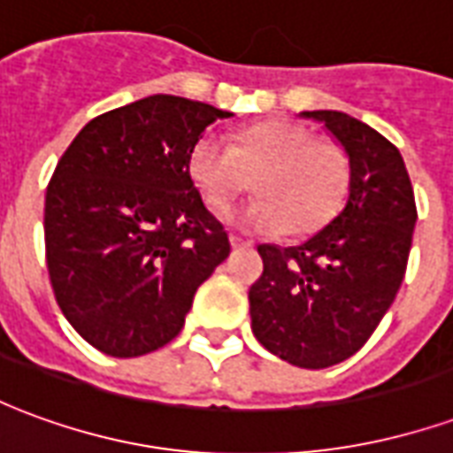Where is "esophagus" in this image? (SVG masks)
<instances>
[{
  "label": "esophagus",
  "instance_id": "obj_1",
  "mask_svg": "<svg viewBox=\"0 0 453 453\" xmlns=\"http://www.w3.org/2000/svg\"><path fill=\"white\" fill-rule=\"evenodd\" d=\"M230 245L233 247H252V240H245L240 235H230Z\"/></svg>",
  "mask_w": 453,
  "mask_h": 453
}]
</instances>
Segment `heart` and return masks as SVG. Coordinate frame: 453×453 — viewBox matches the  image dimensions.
Listing matches in <instances>:
<instances>
[{
    "mask_svg": "<svg viewBox=\"0 0 453 453\" xmlns=\"http://www.w3.org/2000/svg\"><path fill=\"white\" fill-rule=\"evenodd\" d=\"M187 174L203 203L226 213L255 177L259 196L240 213L262 233L305 235L325 226L347 196L351 165L347 150L296 120H265L242 130L230 145L208 130L194 140Z\"/></svg>",
    "mask_w": 453,
    "mask_h": 453,
    "instance_id": "heart-1",
    "label": "heart"
}]
</instances>
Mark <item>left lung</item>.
Listing matches in <instances>:
<instances>
[{
    "instance_id": "obj_1",
    "label": "left lung",
    "mask_w": 453,
    "mask_h": 453,
    "mask_svg": "<svg viewBox=\"0 0 453 453\" xmlns=\"http://www.w3.org/2000/svg\"><path fill=\"white\" fill-rule=\"evenodd\" d=\"M323 120L349 155V194L337 216L294 247L259 245L265 272L250 288L252 333L301 369H325L366 344L395 301L418 220L398 148L340 111Z\"/></svg>"
}]
</instances>
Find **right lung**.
Wrapping results in <instances>:
<instances>
[{"label":"right lung","instance_id":"obj_1","mask_svg":"<svg viewBox=\"0 0 453 453\" xmlns=\"http://www.w3.org/2000/svg\"><path fill=\"white\" fill-rule=\"evenodd\" d=\"M230 113L155 94L92 119L45 191L55 301L109 357H140L181 333L196 288L230 255L226 227L187 174L194 140Z\"/></svg>","mask_w":453,"mask_h":453}]
</instances>
